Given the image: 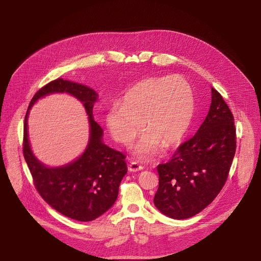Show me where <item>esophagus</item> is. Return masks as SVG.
Returning <instances> with one entry per match:
<instances>
[{"instance_id": "esophagus-1", "label": "esophagus", "mask_w": 261, "mask_h": 261, "mask_svg": "<svg viewBox=\"0 0 261 261\" xmlns=\"http://www.w3.org/2000/svg\"><path fill=\"white\" fill-rule=\"evenodd\" d=\"M128 169H129L130 171H132V172H135V171L142 170V169H143V167H142L140 164H138L137 162H131V163L129 164Z\"/></svg>"}]
</instances>
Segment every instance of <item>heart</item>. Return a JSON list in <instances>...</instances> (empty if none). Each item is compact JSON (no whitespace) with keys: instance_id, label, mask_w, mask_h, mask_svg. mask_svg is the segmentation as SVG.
<instances>
[{"instance_id":"1","label":"heart","mask_w":261,"mask_h":261,"mask_svg":"<svg viewBox=\"0 0 261 261\" xmlns=\"http://www.w3.org/2000/svg\"><path fill=\"white\" fill-rule=\"evenodd\" d=\"M194 115L191 86L178 75L143 80L124 95L121 103L111 104L105 116L109 132L117 141L129 144L142 130L136 146L140 157L155 154L160 146H171L188 131ZM144 124H142V123Z\"/></svg>"}]
</instances>
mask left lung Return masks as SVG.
<instances>
[{
    "label": "left lung",
    "mask_w": 261,
    "mask_h": 261,
    "mask_svg": "<svg viewBox=\"0 0 261 261\" xmlns=\"http://www.w3.org/2000/svg\"><path fill=\"white\" fill-rule=\"evenodd\" d=\"M234 119L212 88L208 114L196 134L181 143L170 161L159 164L156 207L172 219H187L205 208L225 185L236 154Z\"/></svg>",
    "instance_id": "1"
}]
</instances>
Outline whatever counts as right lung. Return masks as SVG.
<instances>
[{
	"instance_id": "1",
	"label": "right lung",
	"mask_w": 261,
	"mask_h": 261,
	"mask_svg": "<svg viewBox=\"0 0 261 261\" xmlns=\"http://www.w3.org/2000/svg\"><path fill=\"white\" fill-rule=\"evenodd\" d=\"M68 92L83 102L90 122V140L84 154L61 168L49 169L32 155L27 138L28 110L38 98L53 92ZM98 95L87 86L55 80L32 98L24 118L22 151L35 188L62 215L82 222L97 219L114 205L122 178L127 173L126 156L102 141L103 130L94 120L93 107Z\"/></svg>"
}]
</instances>
